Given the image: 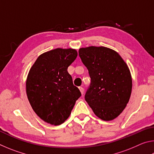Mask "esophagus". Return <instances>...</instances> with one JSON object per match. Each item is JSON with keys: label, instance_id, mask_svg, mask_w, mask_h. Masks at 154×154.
<instances>
[{"label": "esophagus", "instance_id": "esophagus-1", "mask_svg": "<svg viewBox=\"0 0 154 154\" xmlns=\"http://www.w3.org/2000/svg\"><path fill=\"white\" fill-rule=\"evenodd\" d=\"M79 90H80L81 93H82V94H83V93H84V89H83V87H79Z\"/></svg>", "mask_w": 154, "mask_h": 154}]
</instances>
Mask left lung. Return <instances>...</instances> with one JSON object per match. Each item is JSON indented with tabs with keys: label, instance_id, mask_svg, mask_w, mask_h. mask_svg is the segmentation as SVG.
I'll use <instances>...</instances> for the list:
<instances>
[{
	"label": "left lung",
	"instance_id": "8db88e82",
	"mask_svg": "<svg viewBox=\"0 0 154 154\" xmlns=\"http://www.w3.org/2000/svg\"><path fill=\"white\" fill-rule=\"evenodd\" d=\"M79 56L91 79L85 101L99 118L113 120L124 111L131 94L128 67L118 53L105 47L81 48Z\"/></svg>",
	"mask_w": 154,
	"mask_h": 154
}]
</instances>
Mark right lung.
I'll use <instances>...</instances> for the list:
<instances>
[{
  "label": "right lung",
  "instance_id": "obj_1",
  "mask_svg": "<svg viewBox=\"0 0 154 154\" xmlns=\"http://www.w3.org/2000/svg\"><path fill=\"white\" fill-rule=\"evenodd\" d=\"M77 56V51L71 48L45 52L38 57L28 75V100L36 115L49 124L64 123L82 96L67 71Z\"/></svg>",
  "mask_w": 154,
  "mask_h": 154
}]
</instances>
